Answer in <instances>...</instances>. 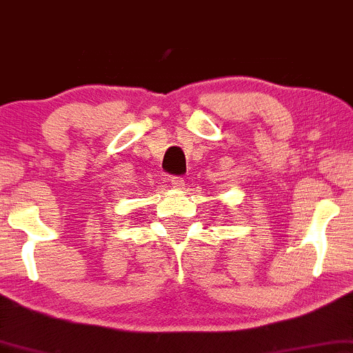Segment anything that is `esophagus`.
Instances as JSON below:
<instances>
[{
  "label": "esophagus",
  "mask_w": 353,
  "mask_h": 353,
  "mask_svg": "<svg viewBox=\"0 0 353 353\" xmlns=\"http://www.w3.org/2000/svg\"><path fill=\"white\" fill-rule=\"evenodd\" d=\"M169 184H171V187H174V189H177V190H182L185 187V182L182 177H171V179H169Z\"/></svg>",
  "instance_id": "obj_1"
}]
</instances>
